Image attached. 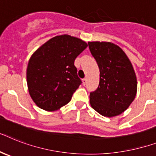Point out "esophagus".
I'll list each match as a JSON object with an SVG mask.
<instances>
[{"label":"esophagus","instance_id":"obj_1","mask_svg":"<svg viewBox=\"0 0 156 156\" xmlns=\"http://www.w3.org/2000/svg\"><path fill=\"white\" fill-rule=\"evenodd\" d=\"M87 78H83V79H82V83H83V85L87 84Z\"/></svg>","mask_w":156,"mask_h":156}]
</instances>
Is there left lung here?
Returning <instances> with one entry per match:
<instances>
[{
    "label": "left lung",
    "instance_id": "8db88e82",
    "mask_svg": "<svg viewBox=\"0 0 156 156\" xmlns=\"http://www.w3.org/2000/svg\"><path fill=\"white\" fill-rule=\"evenodd\" d=\"M88 45L100 71L99 85L90 94V103L100 115L117 116L128 108L136 95L137 79L132 64L114 43L90 41Z\"/></svg>",
    "mask_w": 156,
    "mask_h": 156
}]
</instances>
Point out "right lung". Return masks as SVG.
<instances>
[{
  "label": "right lung",
  "instance_id": "1",
  "mask_svg": "<svg viewBox=\"0 0 156 156\" xmlns=\"http://www.w3.org/2000/svg\"><path fill=\"white\" fill-rule=\"evenodd\" d=\"M87 47L84 41L64 34L49 39L33 54L26 78L30 94L37 107L54 111L71 100L82 83L74 60Z\"/></svg>",
  "mask_w": 156,
  "mask_h": 156
}]
</instances>
